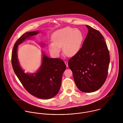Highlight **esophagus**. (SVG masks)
I'll return each mask as SVG.
<instances>
[{
  "label": "esophagus",
  "mask_w": 123,
  "mask_h": 123,
  "mask_svg": "<svg viewBox=\"0 0 123 123\" xmlns=\"http://www.w3.org/2000/svg\"><path fill=\"white\" fill-rule=\"evenodd\" d=\"M65 62V65H66V67H68V62Z\"/></svg>",
  "instance_id": "obj_1"
}]
</instances>
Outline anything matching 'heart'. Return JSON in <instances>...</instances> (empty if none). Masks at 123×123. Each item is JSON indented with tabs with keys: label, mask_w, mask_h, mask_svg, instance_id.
<instances>
[{
	"label": "heart",
	"mask_w": 123,
	"mask_h": 123,
	"mask_svg": "<svg viewBox=\"0 0 123 123\" xmlns=\"http://www.w3.org/2000/svg\"><path fill=\"white\" fill-rule=\"evenodd\" d=\"M84 36L81 31L66 27L56 31L52 36L53 43L48 44V50L55 57L59 56L61 48L68 56L77 54L80 49Z\"/></svg>",
	"instance_id": "heart-1"
}]
</instances>
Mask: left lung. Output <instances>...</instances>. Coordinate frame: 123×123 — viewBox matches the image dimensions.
I'll return each mask as SVG.
<instances>
[{"label": "left lung", "instance_id": "left-lung-1", "mask_svg": "<svg viewBox=\"0 0 123 123\" xmlns=\"http://www.w3.org/2000/svg\"><path fill=\"white\" fill-rule=\"evenodd\" d=\"M79 52L69 60L78 88L84 92H92L100 89L108 75L110 62L109 52L101 33L91 27Z\"/></svg>", "mask_w": 123, "mask_h": 123}]
</instances>
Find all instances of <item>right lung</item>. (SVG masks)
Segmentation results:
<instances>
[{
  "label": "right lung",
  "mask_w": 123,
  "mask_h": 123,
  "mask_svg": "<svg viewBox=\"0 0 123 123\" xmlns=\"http://www.w3.org/2000/svg\"><path fill=\"white\" fill-rule=\"evenodd\" d=\"M39 33V31L26 32L17 40L12 51V64L15 75L30 93L39 98L48 99L54 97L60 89L62 74L66 69L64 62L48 58L42 51L40 68L36 73H25L21 67L17 57L18 45Z\"/></svg>",
  "instance_id": "add662e5"
}]
</instances>
